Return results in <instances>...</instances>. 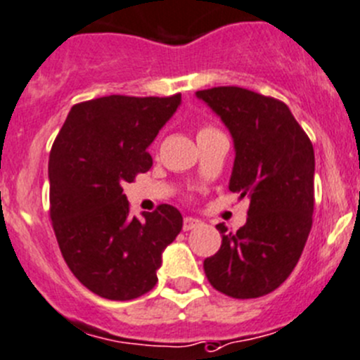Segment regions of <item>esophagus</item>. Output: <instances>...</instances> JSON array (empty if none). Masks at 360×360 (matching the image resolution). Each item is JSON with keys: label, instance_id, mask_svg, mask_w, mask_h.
<instances>
[{"label": "esophagus", "instance_id": "34e87169", "mask_svg": "<svg viewBox=\"0 0 360 360\" xmlns=\"http://www.w3.org/2000/svg\"><path fill=\"white\" fill-rule=\"evenodd\" d=\"M202 225V221L198 218H191V216H188V218H184V221H183V230H193V229H197V226H200Z\"/></svg>", "mask_w": 360, "mask_h": 360}]
</instances>
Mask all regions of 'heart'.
Instances as JSON below:
<instances>
[{"mask_svg": "<svg viewBox=\"0 0 360 360\" xmlns=\"http://www.w3.org/2000/svg\"><path fill=\"white\" fill-rule=\"evenodd\" d=\"M207 130H211V128H204V130H200V131H207Z\"/></svg>", "mask_w": 360, "mask_h": 360, "instance_id": "obj_1", "label": "heart"}]
</instances>
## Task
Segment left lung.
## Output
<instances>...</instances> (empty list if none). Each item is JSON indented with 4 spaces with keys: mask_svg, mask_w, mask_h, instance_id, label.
I'll return each instance as SVG.
<instances>
[{
    "mask_svg": "<svg viewBox=\"0 0 360 360\" xmlns=\"http://www.w3.org/2000/svg\"><path fill=\"white\" fill-rule=\"evenodd\" d=\"M233 141L229 190L250 200L237 232L221 233L218 253L204 260L209 283L233 299L276 290L294 271L311 230L315 151L283 102L236 86L195 93Z\"/></svg>",
    "mask_w": 360,
    "mask_h": 360,
    "instance_id": "1",
    "label": "left lung"
}]
</instances>
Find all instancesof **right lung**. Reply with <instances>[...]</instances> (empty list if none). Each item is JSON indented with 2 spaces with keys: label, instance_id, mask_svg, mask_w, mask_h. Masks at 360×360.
Listing matches in <instances>:
<instances>
[{
  "label": "right lung",
  "instance_id": "obj_1",
  "mask_svg": "<svg viewBox=\"0 0 360 360\" xmlns=\"http://www.w3.org/2000/svg\"><path fill=\"white\" fill-rule=\"evenodd\" d=\"M181 105V95L121 96L77 103L49 156L51 219L73 276L110 301L151 290L162 253L183 229L174 205L130 216L123 184L148 172V148Z\"/></svg>",
  "mask_w": 360,
  "mask_h": 360
}]
</instances>
